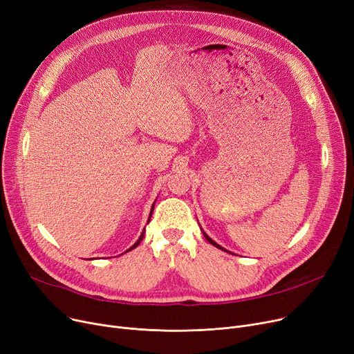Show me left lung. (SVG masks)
<instances>
[{"label":"left lung","mask_w":354,"mask_h":354,"mask_svg":"<svg viewBox=\"0 0 354 354\" xmlns=\"http://www.w3.org/2000/svg\"><path fill=\"white\" fill-rule=\"evenodd\" d=\"M203 236H205V238H207V241H209V243H211L214 247H216V248H221V247H219V245L215 243V241H212V239H211V238H209V236H208L205 232H203ZM221 250H224V248H221Z\"/></svg>","instance_id":"left-lung-1"}]
</instances>
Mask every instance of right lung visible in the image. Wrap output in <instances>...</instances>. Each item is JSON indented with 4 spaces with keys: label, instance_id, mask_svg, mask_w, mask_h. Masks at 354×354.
Masks as SVG:
<instances>
[{
    "label": "right lung",
    "instance_id": "1",
    "mask_svg": "<svg viewBox=\"0 0 354 354\" xmlns=\"http://www.w3.org/2000/svg\"><path fill=\"white\" fill-rule=\"evenodd\" d=\"M151 215H152V212H151ZM149 219H151V218H149ZM143 236H145V231H143V232H142V235H140V238H139V239H138V241H136V244H135V245H133V247H132V248H129V250H127V251H130V250H133V248H136V247H138V245H139V244H140V241H142V239H143Z\"/></svg>",
    "mask_w": 354,
    "mask_h": 354
}]
</instances>
